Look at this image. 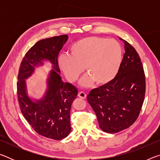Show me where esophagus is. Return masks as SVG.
<instances>
[{"label":"esophagus","mask_w":160,"mask_h":160,"mask_svg":"<svg viewBox=\"0 0 160 160\" xmlns=\"http://www.w3.org/2000/svg\"><path fill=\"white\" fill-rule=\"evenodd\" d=\"M78 97L81 99H85L87 95L85 92H80L78 93Z\"/></svg>","instance_id":"obj_1"}]
</instances>
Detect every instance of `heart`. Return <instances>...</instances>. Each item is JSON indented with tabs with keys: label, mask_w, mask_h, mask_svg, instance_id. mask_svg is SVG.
Returning <instances> with one entry per match:
<instances>
[{
	"label": "heart",
	"mask_w": 160,
	"mask_h": 160,
	"mask_svg": "<svg viewBox=\"0 0 160 160\" xmlns=\"http://www.w3.org/2000/svg\"><path fill=\"white\" fill-rule=\"evenodd\" d=\"M69 54H62L58 65L68 80L76 81L83 72L88 75L81 81L87 86L95 82L103 86L116 77L123 60V50L115 39L99 37H88L75 42L70 48Z\"/></svg>",
	"instance_id": "b5f03b06"
}]
</instances>
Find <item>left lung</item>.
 Returning <instances> with one entry per match:
<instances>
[{
    "instance_id": "obj_1",
    "label": "left lung",
    "mask_w": 160,
    "mask_h": 160,
    "mask_svg": "<svg viewBox=\"0 0 160 160\" xmlns=\"http://www.w3.org/2000/svg\"><path fill=\"white\" fill-rule=\"evenodd\" d=\"M120 70L110 83L93 89L87 97L103 131L116 133L129 128L138 117L145 94V76L141 60L125 40Z\"/></svg>"
}]
</instances>
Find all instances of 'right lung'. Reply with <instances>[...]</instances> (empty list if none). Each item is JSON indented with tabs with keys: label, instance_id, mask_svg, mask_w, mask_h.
Here are the masks:
<instances>
[{
	"label": "right lung",
	"instance_id": "1",
	"mask_svg": "<svg viewBox=\"0 0 160 160\" xmlns=\"http://www.w3.org/2000/svg\"><path fill=\"white\" fill-rule=\"evenodd\" d=\"M68 37L66 34L37 42L24 56L19 69L17 83L18 98L21 112L38 134L48 138L60 140L71 131L70 109L76 99L78 90L61 80L58 56ZM43 60L52 64L48 79V90L40 100L32 101L26 92L25 79Z\"/></svg>",
	"mask_w": 160,
	"mask_h": 160
}]
</instances>
